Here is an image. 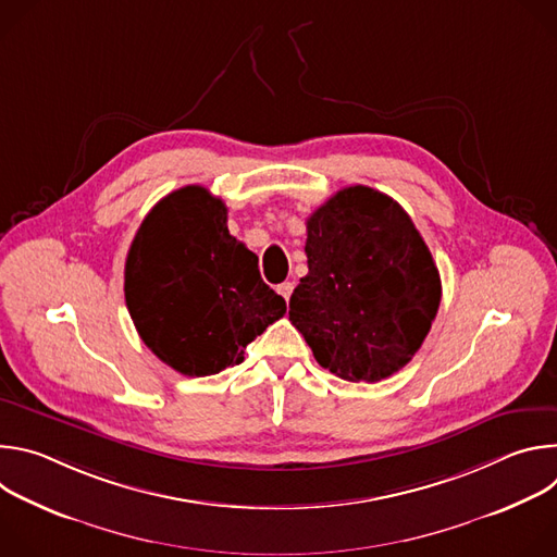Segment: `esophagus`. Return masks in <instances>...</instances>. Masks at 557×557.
Here are the masks:
<instances>
[{"mask_svg": "<svg viewBox=\"0 0 557 557\" xmlns=\"http://www.w3.org/2000/svg\"><path fill=\"white\" fill-rule=\"evenodd\" d=\"M277 293L288 301V299H290V295H293V282H284V284H280V286H277Z\"/></svg>", "mask_w": 557, "mask_h": 557, "instance_id": "obj_1", "label": "esophagus"}]
</instances>
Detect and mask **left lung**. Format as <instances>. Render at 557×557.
<instances>
[{
	"mask_svg": "<svg viewBox=\"0 0 557 557\" xmlns=\"http://www.w3.org/2000/svg\"><path fill=\"white\" fill-rule=\"evenodd\" d=\"M304 275L288 320L317 363L376 383L421 348L441 304V277L412 218L389 196L355 185L306 220Z\"/></svg>",
	"mask_w": 557,
	"mask_h": 557,
	"instance_id": "1",
	"label": "left lung"
}]
</instances>
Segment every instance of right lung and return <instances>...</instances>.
<instances>
[{
    "label": "right lung",
    "instance_id": "right-lung-1",
    "mask_svg": "<svg viewBox=\"0 0 557 557\" xmlns=\"http://www.w3.org/2000/svg\"><path fill=\"white\" fill-rule=\"evenodd\" d=\"M125 304L145 346L187 376L240 363L286 312L258 256L226 228V207L200 185L172 191L145 215L125 260Z\"/></svg>",
    "mask_w": 557,
    "mask_h": 557
}]
</instances>
